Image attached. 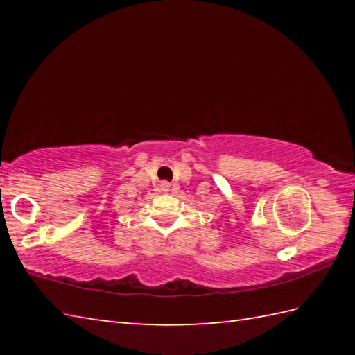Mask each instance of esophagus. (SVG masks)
Returning a JSON list of instances; mask_svg holds the SVG:
<instances>
[{
	"label": "esophagus",
	"instance_id": "esophagus-1",
	"mask_svg": "<svg viewBox=\"0 0 355 355\" xmlns=\"http://www.w3.org/2000/svg\"><path fill=\"white\" fill-rule=\"evenodd\" d=\"M160 187H162V191H163V192H169V189H171V184L164 182V183H162V184H160Z\"/></svg>",
	"mask_w": 355,
	"mask_h": 355
}]
</instances>
